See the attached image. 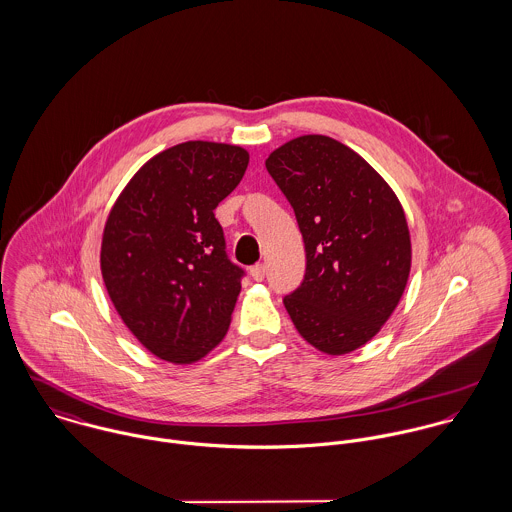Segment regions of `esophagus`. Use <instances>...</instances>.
<instances>
[{
  "mask_svg": "<svg viewBox=\"0 0 512 512\" xmlns=\"http://www.w3.org/2000/svg\"><path fill=\"white\" fill-rule=\"evenodd\" d=\"M250 276L254 282H262L264 276H266V266L264 264H256L250 268Z\"/></svg>",
  "mask_w": 512,
  "mask_h": 512,
  "instance_id": "1",
  "label": "esophagus"
}]
</instances>
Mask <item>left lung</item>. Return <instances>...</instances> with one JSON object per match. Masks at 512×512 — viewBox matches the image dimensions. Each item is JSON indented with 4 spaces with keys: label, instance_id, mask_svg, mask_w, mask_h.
Masks as SVG:
<instances>
[{
    "label": "left lung",
    "instance_id": "obj_1",
    "mask_svg": "<svg viewBox=\"0 0 512 512\" xmlns=\"http://www.w3.org/2000/svg\"><path fill=\"white\" fill-rule=\"evenodd\" d=\"M266 169L292 205L305 274L284 305L299 335L327 355L370 341L396 309L410 274V232L388 183L351 147L301 136Z\"/></svg>",
    "mask_w": 512,
    "mask_h": 512
}]
</instances>
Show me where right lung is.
Listing matches in <instances>:
<instances>
[{
	"label": "right lung",
	"mask_w": 512,
	"mask_h": 512,
	"mask_svg": "<svg viewBox=\"0 0 512 512\" xmlns=\"http://www.w3.org/2000/svg\"><path fill=\"white\" fill-rule=\"evenodd\" d=\"M246 167L242 147H169L132 177L106 220L100 266L108 295L163 361L195 363L228 331L244 270L226 254L215 209Z\"/></svg>",
	"instance_id": "1"
}]
</instances>
